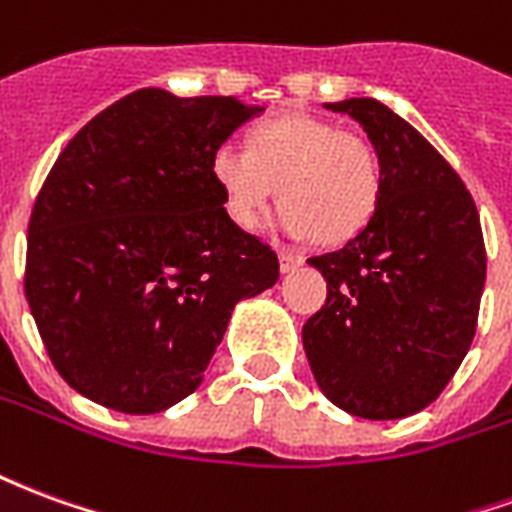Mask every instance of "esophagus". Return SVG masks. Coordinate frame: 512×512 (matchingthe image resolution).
I'll use <instances>...</instances> for the list:
<instances>
[{"label": "esophagus", "mask_w": 512, "mask_h": 512, "mask_svg": "<svg viewBox=\"0 0 512 512\" xmlns=\"http://www.w3.org/2000/svg\"><path fill=\"white\" fill-rule=\"evenodd\" d=\"M304 263V257L299 252H288V249H279V268H282V274H288V271H296V268Z\"/></svg>", "instance_id": "34e87169"}]
</instances>
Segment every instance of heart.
I'll return each mask as SVG.
<instances>
[{
  "mask_svg": "<svg viewBox=\"0 0 512 512\" xmlns=\"http://www.w3.org/2000/svg\"><path fill=\"white\" fill-rule=\"evenodd\" d=\"M211 175L238 227L255 230L277 191L279 230L318 235L323 244L354 238L378 211L384 189L376 147L312 115L257 123L246 147L222 145L213 153Z\"/></svg>",
  "mask_w": 512,
  "mask_h": 512,
  "instance_id": "obj_1",
  "label": "heart"
}]
</instances>
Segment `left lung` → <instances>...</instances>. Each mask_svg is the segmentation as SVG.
<instances>
[{"label":"left lung","instance_id":"1","mask_svg":"<svg viewBox=\"0 0 512 512\" xmlns=\"http://www.w3.org/2000/svg\"><path fill=\"white\" fill-rule=\"evenodd\" d=\"M354 117L381 158L373 219L310 257L326 304L304 323L312 376L334 406L400 419L430 406L472 345L485 244L472 194L417 128L376 98L326 104Z\"/></svg>","mask_w":512,"mask_h":512}]
</instances>
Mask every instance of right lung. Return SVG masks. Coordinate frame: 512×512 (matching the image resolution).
<instances>
[{
  "label": "right lung",
  "mask_w": 512,
  "mask_h": 512,
  "mask_svg": "<svg viewBox=\"0 0 512 512\" xmlns=\"http://www.w3.org/2000/svg\"><path fill=\"white\" fill-rule=\"evenodd\" d=\"M260 112L145 87L54 161L29 219L24 293L79 395L123 414L175 406L235 304L279 279L277 252L227 216L211 175L213 153Z\"/></svg>",
  "instance_id": "right-lung-1"
}]
</instances>
